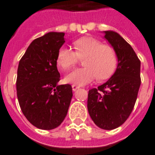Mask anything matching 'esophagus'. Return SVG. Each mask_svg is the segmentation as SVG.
Segmentation results:
<instances>
[{
  "label": "esophagus",
  "mask_w": 155,
  "mask_h": 155,
  "mask_svg": "<svg viewBox=\"0 0 155 155\" xmlns=\"http://www.w3.org/2000/svg\"><path fill=\"white\" fill-rule=\"evenodd\" d=\"M71 87H72V90L74 91V92L80 88V87H79V86H77V85H75V84H73Z\"/></svg>",
  "instance_id": "1"
}]
</instances>
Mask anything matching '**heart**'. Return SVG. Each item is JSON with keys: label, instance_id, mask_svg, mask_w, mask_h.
Masks as SVG:
<instances>
[{"label": "heart", "instance_id": "obj_1", "mask_svg": "<svg viewBox=\"0 0 155 155\" xmlns=\"http://www.w3.org/2000/svg\"><path fill=\"white\" fill-rule=\"evenodd\" d=\"M74 50L62 46L57 52L56 62L63 71H69L84 58L85 67L77 68L65 77L67 83L84 85L95 79L107 80L115 72L117 54L111 45L103 44L93 37H84L73 42Z\"/></svg>", "mask_w": 155, "mask_h": 155}]
</instances>
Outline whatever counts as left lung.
<instances>
[{
  "instance_id": "8db88e82",
  "label": "left lung",
  "mask_w": 155,
  "mask_h": 155,
  "mask_svg": "<svg viewBox=\"0 0 155 155\" xmlns=\"http://www.w3.org/2000/svg\"><path fill=\"white\" fill-rule=\"evenodd\" d=\"M104 33V38L117 54V68L107 82L88 91L87 110L98 127L111 130L122 125L134 109L141 85V62L117 33Z\"/></svg>"
}]
</instances>
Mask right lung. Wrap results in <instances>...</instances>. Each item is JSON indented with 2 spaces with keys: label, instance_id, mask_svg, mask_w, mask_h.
Wrapping results in <instances>:
<instances>
[{
  "label": "right lung",
  "instance_id": "1",
  "mask_svg": "<svg viewBox=\"0 0 155 155\" xmlns=\"http://www.w3.org/2000/svg\"><path fill=\"white\" fill-rule=\"evenodd\" d=\"M64 33L50 32L33 41L19 61L17 96L21 112L34 126L49 130L67 116L72 97L70 84L58 85L57 52Z\"/></svg>",
  "mask_w": 155,
  "mask_h": 155
}]
</instances>
